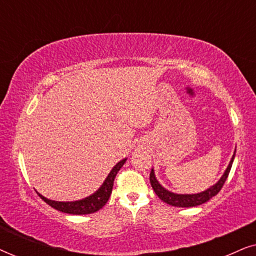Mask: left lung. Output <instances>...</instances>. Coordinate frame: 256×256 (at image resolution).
I'll use <instances>...</instances> for the list:
<instances>
[{
	"mask_svg": "<svg viewBox=\"0 0 256 256\" xmlns=\"http://www.w3.org/2000/svg\"><path fill=\"white\" fill-rule=\"evenodd\" d=\"M234 156H236V152H234L232 158H230V162L225 170V172L222 176V178L216 182L214 185H212L211 188H208V190L199 192V194H174L166 188H164L162 185L158 183V180H156L155 172H154V169H152V172H150V184L155 191V194L158 196L160 200H163L166 204L171 206H177V208H194V206H198L204 204V202H208L210 199L218 194V192L222 190V185L225 184V182L228 177V174L230 171V168H232Z\"/></svg>",
	"mask_w": 256,
	"mask_h": 256,
	"instance_id": "left-lung-1",
	"label": "left lung"
}]
</instances>
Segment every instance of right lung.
Returning a JSON list of instances; mask_svg holds the SVG:
<instances>
[{
	"label": "right lung",
	"mask_w": 256,
	"mask_h": 256,
	"mask_svg": "<svg viewBox=\"0 0 256 256\" xmlns=\"http://www.w3.org/2000/svg\"><path fill=\"white\" fill-rule=\"evenodd\" d=\"M127 158H124L120 162L116 163L104 182L102 185L98 188V190L94 192L93 194L88 196V197L80 199V200H76V202H56V200H51V199L45 198L44 196H42L40 194H38V196L43 199V200L54 208L58 211L64 212V213H68V214H90V213H94L96 211H99L100 208H102L106 202H108V199L110 197L112 194V188H113V184H114V178L116 176V174L118 172V170L121 169L122 166L126 163Z\"/></svg>",
	"instance_id": "obj_1"
}]
</instances>
